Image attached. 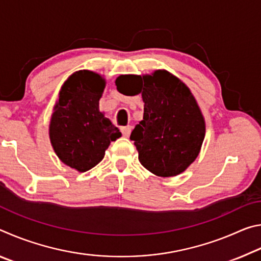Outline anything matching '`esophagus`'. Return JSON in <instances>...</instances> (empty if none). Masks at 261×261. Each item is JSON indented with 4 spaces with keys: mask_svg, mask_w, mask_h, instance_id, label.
Returning a JSON list of instances; mask_svg holds the SVG:
<instances>
[{
    "mask_svg": "<svg viewBox=\"0 0 261 261\" xmlns=\"http://www.w3.org/2000/svg\"><path fill=\"white\" fill-rule=\"evenodd\" d=\"M131 130H132V127H131L130 125H127V126H123L122 129H121V131H122V135L124 136V137H129V136H130V134H131Z\"/></svg>",
    "mask_w": 261,
    "mask_h": 261,
    "instance_id": "1",
    "label": "esophagus"
}]
</instances>
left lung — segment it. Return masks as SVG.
<instances>
[{"mask_svg":"<svg viewBox=\"0 0 261 261\" xmlns=\"http://www.w3.org/2000/svg\"><path fill=\"white\" fill-rule=\"evenodd\" d=\"M138 83L144 101L143 121L130 139L147 170L161 177H171L196 160L205 138V120L191 91L174 74L156 70L152 74H125L116 79L118 92L127 83Z\"/></svg>","mask_w":261,"mask_h":261,"instance_id":"8db88e82","label":"left lung"}]
</instances>
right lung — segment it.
<instances>
[{
	"label": "right lung",
	"mask_w": 261,
	"mask_h": 261,
	"mask_svg": "<svg viewBox=\"0 0 261 261\" xmlns=\"http://www.w3.org/2000/svg\"><path fill=\"white\" fill-rule=\"evenodd\" d=\"M105 86V79L93 71L72 73L62 86L51 115V146L62 162L81 173L98 165L110 141L122 136L99 110Z\"/></svg>",
	"instance_id": "1"
}]
</instances>
